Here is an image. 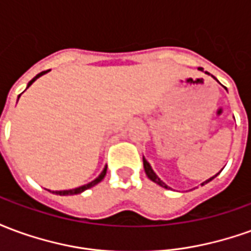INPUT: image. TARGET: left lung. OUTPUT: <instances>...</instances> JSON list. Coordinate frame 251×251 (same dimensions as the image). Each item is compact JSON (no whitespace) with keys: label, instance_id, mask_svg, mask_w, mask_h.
<instances>
[{"label":"left lung","instance_id":"8db88e82","mask_svg":"<svg viewBox=\"0 0 251 251\" xmlns=\"http://www.w3.org/2000/svg\"><path fill=\"white\" fill-rule=\"evenodd\" d=\"M199 70H203V68H199ZM142 160H144V169H145V174H147L148 177H149V179L152 180V181H154L156 184L161 185V187H164V188H168V185L165 184L164 181H161V180L158 179L157 175H156V174H154V172H153L152 167L149 165V163H148L147 160H145V158H142ZM215 176H216V175H215ZM215 176H214V177H215ZM214 177H211V179L205 180V181H204V183H203V184H205V183H208V181H211V180L214 179ZM203 184H201V185H203Z\"/></svg>","mask_w":251,"mask_h":251}]
</instances>
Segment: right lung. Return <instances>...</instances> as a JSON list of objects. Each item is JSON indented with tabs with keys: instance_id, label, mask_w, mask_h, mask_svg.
<instances>
[{
	"instance_id": "obj_1",
	"label": "right lung",
	"mask_w": 251,
	"mask_h": 251,
	"mask_svg": "<svg viewBox=\"0 0 251 251\" xmlns=\"http://www.w3.org/2000/svg\"><path fill=\"white\" fill-rule=\"evenodd\" d=\"M46 72H48V71H43V72H40L39 75H36V76L33 77V79H32V80H30L29 83H28V87H29L32 83L35 82L37 77H40L41 75H44ZM106 171H107V167H104L103 172L99 175L98 179H95V180H94V181H91L90 184H86V185H83V187H79V188H75V189H68V191H53V194L63 195V196H64V195H77V194H80V192H83V191H86V189L91 188V187H94V185H95V184H98L99 181H102L104 176H106Z\"/></svg>"
}]
</instances>
